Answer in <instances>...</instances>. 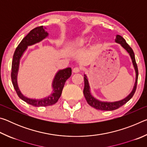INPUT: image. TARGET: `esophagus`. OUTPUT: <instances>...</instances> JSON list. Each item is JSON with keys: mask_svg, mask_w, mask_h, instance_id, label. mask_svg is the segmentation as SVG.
<instances>
[{"mask_svg": "<svg viewBox=\"0 0 147 147\" xmlns=\"http://www.w3.org/2000/svg\"><path fill=\"white\" fill-rule=\"evenodd\" d=\"M80 70H81V69L78 67H75L73 69V73H79V72L80 71Z\"/></svg>", "mask_w": 147, "mask_h": 147, "instance_id": "obj_1", "label": "esophagus"}]
</instances>
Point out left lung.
<instances>
[{
    "mask_svg": "<svg viewBox=\"0 0 147 147\" xmlns=\"http://www.w3.org/2000/svg\"><path fill=\"white\" fill-rule=\"evenodd\" d=\"M115 42L117 43H119L123 47V48L126 50L130 54V58L132 61V63L134 65V69L136 71V82L134 84V88L131 91V93L126 96V98L122 99L121 100L115 101V102H104L98 100V99L95 98L92 96L90 91V87L89 85L88 79L87 78V76L86 74H84V96L86 99L87 102L89 104V106L93 107V108H95L98 110H103V111H112L115 110V109H118L124 104H125L128 101H129L130 99L132 98L134 93H135L136 88H137V83H138V65H137L136 59H135V55H134V53L132 49L128 45L127 43L126 42V40L124 39L123 37L119 36V35H117L115 38Z\"/></svg>",
    "mask_w": 147,
    "mask_h": 147,
    "instance_id": "left-lung-1",
    "label": "left lung"
}]
</instances>
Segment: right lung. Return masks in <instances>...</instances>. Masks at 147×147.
<instances>
[{
    "instance_id": "1",
    "label": "right lung",
    "mask_w": 147,
    "mask_h": 147,
    "mask_svg": "<svg viewBox=\"0 0 147 147\" xmlns=\"http://www.w3.org/2000/svg\"><path fill=\"white\" fill-rule=\"evenodd\" d=\"M48 36L49 34L47 33V31L45 30L43 26L36 27L32 30L17 46L15 51L13 60H12L11 78L13 88L17 95L26 103L36 107L49 106L56 104L60 97L65 83L67 80L71 76L72 74V69L71 67L59 70L57 72L53 80V84H52L53 89V93L51 94V95L47 96L45 98L41 99L30 98L23 95L20 91L17 80L20 59L28 46H32L33 45L39 43L44 39H45L47 37H48Z\"/></svg>"
}]
</instances>
